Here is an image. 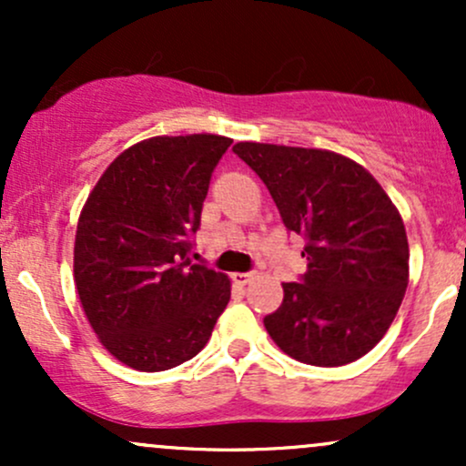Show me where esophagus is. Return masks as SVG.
I'll return each mask as SVG.
<instances>
[{
	"label": "esophagus",
	"mask_w": 466,
	"mask_h": 466,
	"mask_svg": "<svg viewBox=\"0 0 466 466\" xmlns=\"http://www.w3.org/2000/svg\"><path fill=\"white\" fill-rule=\"evenodd\" d=\"M251 278H254V274H251V271H245V274H240V271H237V274H232V280L237 282V285H248Z\"/></svg>",
	"instance_id": "34e87169"
}]
</instances>
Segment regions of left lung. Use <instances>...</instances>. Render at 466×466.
Segmentation results:
<instances>
[{
	"mask_svg": "<svg viewBox=\"0 0 466 466\" xmlns=\"http://www.w3.org/2000/svg\"><path fill=\"white\" fill-rule=\"evenodd\" d=\"M232 151L263 179L289 232L307 240V271L282 285L267 333L309 366L360 360L386 335L408 289L399 210L363 166L339 153L260 142Z\"/></svg>",
	"mask_w": 466,
	"mask_h": 466,
	"instance_id": "1",
	"label": "left lung"
}]
</instances>
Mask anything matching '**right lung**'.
<instances>
[{
  "instance_id": "add662e5",
  "label": "right lung",
  "mask_w": 466,
  "mask_h": 466,
  "mask_svg": "<svg viewBox=\"0 0 466 466\" xmlns=\"http://www.w3.org/2000/svg\"><path fill=\"white\" fill-rule=\"evenodd\" d=\"M229 144L212 133L142 140L85 201L74 282L100 344L125 366L159 372L192 360L228 307V276L192 263L190 238Z\"/></svg>"
}]
</instances>
